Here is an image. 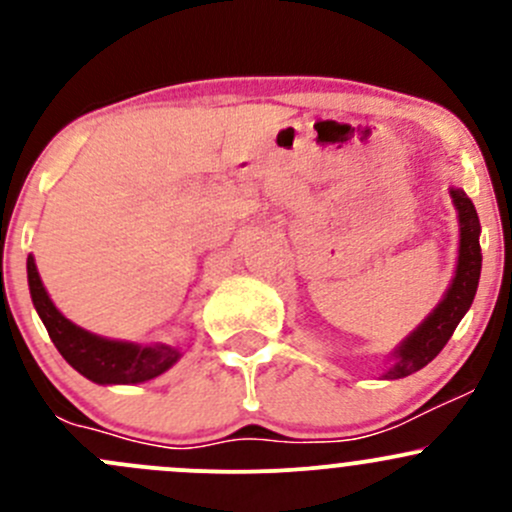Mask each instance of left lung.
<instances>
[{"instance_id": "8db88e82", "label": "left lung", "mask_w": 512, "mask_h": 512, "mask_svg": "<svg viewBox=\"0 0 512 512\" xmlns=\"http://www.w3.org/2000/svg\"><path fill=\"white\" fill-rule=\"evenodd\" d=\"M451 200L453 208L458 213V262L456 275H453L451 285L441 302L436 304L431 314L423 319L421 324L391 352V366L384 371V379H404L414 371L423 369L428 361L436 359L441 349L446 347L451 334L456 332L458 322L466 317L471 309L473 297H476L478 280H480V220L476 208H473L471 198L463 193V188H453L451 185Z\"/></svg>"}]
</instances>
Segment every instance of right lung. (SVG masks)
<instances>
[{
  "label": "right lung",
  "instance_id": "obj_1",
  "mask_svg": "<svg viewBox=\"0 0 512 512\" xmlns=\"http://www.w3.org/2000/svg\"><path fill=\"white\" fill-rule=\"evenodd\" d=\"M27 277L34 309L44 322L54 347L81 376L94 384H143V381H151L168 371L183 356L180 349L170 347V344L121 342V339L98 337L94 332L76 327L51 302L39 270H36L34 255L27 257Z\"/></svg>",
  "mask_w": 512,
  "mask_h": 512
}]
</instances>
